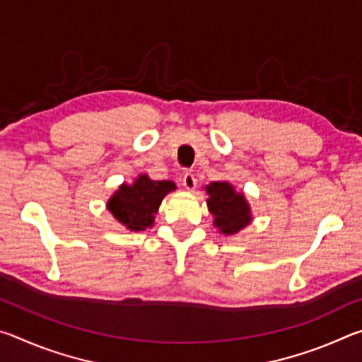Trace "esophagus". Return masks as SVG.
I'll use <instances>...</instances> for the list:
<instances>
[{"mask_svg":"<svg viewBox=\"0 0 362 362\" xmlns=\"http://www.w3.org/2000/svg\"><path fill=\"white\" fill-rule=\"evenodd\" d=\"M182 183H183V187H185L188 192H193V189L196 188V179H194V175L193 174H189V173H187L185 175L182 177Z\"/></svg>","mask_w":362,"mask_h":362,"instance_id":"obj_1","label":"esophagus"}]
</instances>
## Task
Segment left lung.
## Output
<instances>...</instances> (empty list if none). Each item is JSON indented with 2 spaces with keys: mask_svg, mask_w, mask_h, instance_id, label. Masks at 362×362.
I'll use <instances>...</instances> for the list:
<instances>
[{
  "mask_svg": "<svg viewBox=\"0 0 362 362\" xmlns=\"http://www.w3.org/2000/svg\"><path fill=\"white\" fill-rule=\"evenodd\" d=\"M207 198V209L214 217V226L220 235L231 236L252 222V211L243 192H236V188L230 182L220 180L211 182L204 187Z\"/></svg>",
  "mask_w": 362,
  "mask_h": 362,
  "instance_id": "obj_1",
  "label": "left lung"
}]
</instances>
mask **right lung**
I'll list each match as a JSON object with an SVG mask.
<instances>
[{
    "mask_svg": "<svg viewBox=\"0 0 362 362\" xmlns=\"http://www.w3.org/2000/svg\"><path fill=\"white\" fill-rule=\"evenodd\" d=\"M175 189L173 180H153L140 174L132 183H121L107 201V209L127 230L144 231L155 223L164 196Z\"/></svg>",
    "mask_w": 362,
    "mask_h": 362,
    "instance_id": "1",
    "label": "right lung"
}]
</instances>
